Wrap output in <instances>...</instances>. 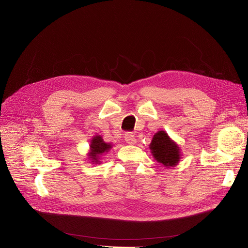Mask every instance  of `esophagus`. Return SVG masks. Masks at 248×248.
<instances>
[{
	"mask_svg": "<svg viewBox=\"0 0 248 248\" xmlns=\"http://www.w3.org/2000/svg\"><path fill=\"white\" fill-rule=\"evenodd\" d=\"M124 140L128 145H135L137 142V140L135 138V135L133 133H125L124 134Z\"/></svg>",
	"mask_w": 248,
	"mask_h": 248,
	"instance_id": "esophagus-1",
	"label": "esophagus"
}]
</instances>
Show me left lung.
<instances>
[{
	"mask_svg": "<svg viewBox=\"0 0 248 248\" xmlns=\"http://www.w3.org/2000/svg\"><path fill=\"white\" fill-rule=\"evenodd\" d=\"M150 149L155 160L167 168L175 167L180 161V148L164 131L155 134Z\"/></svg>",
	"mask_w": 248,
	"mask_h": 248,
	"instance_id": "1",
	"label": "left lung"
}]
</instances>
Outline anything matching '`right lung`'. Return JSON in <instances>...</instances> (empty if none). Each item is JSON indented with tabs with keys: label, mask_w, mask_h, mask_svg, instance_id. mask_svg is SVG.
<instances>
[{
	"label": "right lung",
	"mask_w": 248,
	"mask_h": 248,
	"mask_svg": "<svg viewBox=\"0 0 248 248\" xmlns=\"http://www.w3.org/2000/svg\"><path fill=\"white\" fill-rule=\"evenodd\" d=\"M111 149V144H107L104 142L100 136H95L90 141V152L88 154L89 159L93 161V163H99L98 157L100 155L108 152Z\"/></svg>",
	"instance_id": "right-lung-1"
}]
</instances>
